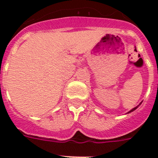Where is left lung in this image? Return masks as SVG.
Here are the masks:
<instances>
[{"label":"left lung","mask_w":158,"mask_h":158,"mask_svg":"<svg viewBox=\"0 0 158 158\" xmlns=\"http://www.w3.org/2000/svg\"><path fill=\"white\" fill-rule=\"evenodd\" d=\"M140 104H141V103H140ZM140 104H139V105H140ZM138 106H136V107H135V108H133L132 110H130V111H129V112H128V113H130V112H132V111H134V110H135L138 108Z\"/></svg>","instance_id":"left-lung-1"}]
</instances>
